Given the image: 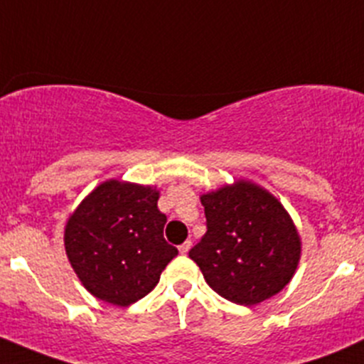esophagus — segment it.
I'll use <instances>...</instances> for the list:
<instances>
[{
  "mask_svg": "<svg viewBox=\"0 0 364 364\" xmlns=\"http://www.w3.org/2000/svg\"><path fill=\"white\" fill-rule=\"evenodd\" d=\"M190 248H192V241H190V240L185 241L183 245H179V252H181L183 255H185V253H188Z\"/></svg>",
  "mask_w": 364,
  "mask_h": 364,
  "instance_id": "obj_1",
  "label": "esophagus"
}]
</instances>
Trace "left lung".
<instances>
[{
    "instance_id": "1",
    "label": "left lung",
    "mask_w": 364,
    "mask_h": 364,
    "mask_svg": "<svg viewBox=\"0 0 364 364\" xmlns=\"http://www.w3.org/2000/svg\"><path fill=\"white\" fill-rule=\"evenodd\" d=\"M208 230L190 250L209 287L236 304L262 303L294 277L301 240L277 197L240 179L200 197Z\"/></svg>"
}]
</instances>
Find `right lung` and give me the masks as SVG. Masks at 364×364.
<instances>
[{
  "mask_svg": "<svg viewBox=\"0 0 364 364\" xmlns=\"http://www.w3.org/2000/svg\"><path fill=\"white\" fill-rule=\"evenodd\" d=\"M153 186L109 179L70 215L65 250L80 284L98 299L128 306L153 291L178 255L164 237L167 216Z\"/></svg>",
  "mask_w": 364,
  "mask_h": 364,
  "instance_id": "right-lung-1",
  "label": "right lung"
}]
</instances>
